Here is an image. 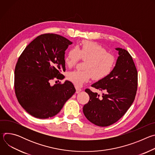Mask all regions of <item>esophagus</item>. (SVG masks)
Segmentation results:
<instances>
[{"label": "esophagus", "instance_id": "34e87169", "mask_svg": "<svg viewBox=\"0 0 155 155\" xmlns=\"http://www.w3.org/2000/svg\"><path fill=\"white\" fill-rule=\"evenodd\" d=\"M75 89H76V93H78L81 91V89L80 87H77V86L75 87Z\"/></svg>", "mask_w": 155, "mask_h": 155}]
</instances>
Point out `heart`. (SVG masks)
<instances>
[{
	"label": "heart",
	"instance_id": "1",
	"mask_svg": "<svg viewBox=\"0 0 155 155\" xmlns=\"http://www.w3.org/2000/svg\"><path fill=\"white\" fill-rule=\"evenodd\" d=\"M80 59L86 61L83 65L84 70L73 71L67 75L68 80L77 86H81L92 77L97 81L107 77L116 64L114 55L107 52L99 44L87 40L72 48L65 55L64 62L68 67L72 68Z\"/></svg>",
	"mask_w": 155,
	"mask_h": 155
}]
</instances>
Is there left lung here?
Listing matches in <instances>:
<instances>
[{
	"mask_svg": "<svg viewBox=\"0 0 155 155\" xmlns=\"http://www.w3.org/2000/svg\"><path fill=\"white\" fill-rule=\"evenodd\" d=\"M116 50L119 56L111 74L91 85L106 93L100 97L90 89L85 90L90 101L83 106V114L99 126H108L118 121L133 103L137 90V71L132 56L124 49Z\"/></svg>",
	"mask_w": 155,
	"mask_h": 155,
	"instance_id": "8db88e82",
	"label": "left lung"
}]
</instances>
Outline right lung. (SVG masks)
<instances>
[{
	"label": "right lung",
	"mask_w": 155,
	"mask_h": 155,
	"mask_svg": "<svg viewBox=\"0 0 155 155\" xmlns=\"http://www.w3.org/2000/svg\"><path fill=\"white\" fill-rule=\"evenodd\" d=\"M72 41L59 35L38 36L19 57L15 69V91L18 102L32 116L45 119L57 115L75 93L69 81L50 85L54 78L62 80L65 51Z\"/></svg>",
	"instance_id": "obj_1"
}]
</instances>
